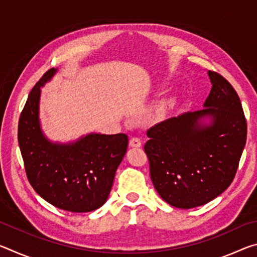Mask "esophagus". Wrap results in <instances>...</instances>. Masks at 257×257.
Instances as JSON below:
<instances>
[{"mask_svg": "<svg viewBox=\"0 0 257 257\" xmlns=\"http://www.w3.org/2000/svg\"><path fill=\"white\" fill-rule=\"evenodd\" d=\"M129 145L132 146V147H141L142 146V142H141V139H139V138L133 137L129 141Z\"/></svg>", "mask_w": 257, "mask_h": 257, "instance_id": "obj_1", "label": "esophagus"}]
</instances>
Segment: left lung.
Segmentation results:
<instances>
[{
  "mask_svg": "<svg viewBox=\"0 0 257 257\" xmlns=\"http://www.w3.org/2000/svg\"><path fill=\"white\" fill-rule=\"evenodd\" d=\"M204 108L152 127L144 146L151 179L163 201L178 208L211 202L231 184L246 144L247 123L238 94L219 73Z\"/></svg>",
  "mask_w": 257,
  "mask_h": 257,
  "instance_id": "8db88e82",
  "label": "left lung"
}]
</instances>
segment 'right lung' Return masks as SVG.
Segmentation results:
<instances>
[{"mask_svg": "<svg viewBox=\"0 0 257 257\" xmlns=\"http://www.w3.org/2000/svg\"><path fill=\"white\" fill-rule=\"evenodd\" d=\"M51 69L29 93L21 112L18 142L26 173L35 191L61 210L85 213L107 201L115 171L127 152L124 134H87L69 143L52 142L40 119L41 87L56 73Z\"/></svg>", "mask_w": 257, "mask_h": 257, "instance_id": "1", "label": "right lung"}]
</instances>
